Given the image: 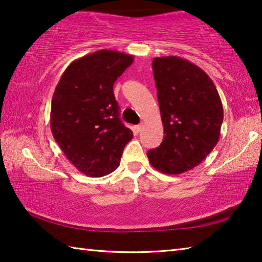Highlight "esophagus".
Segmentation results:
<instances>
[{"instance_id":"esophagus-1","label":"esophagus","mask_w":262,"mask_h":262,"mask_svg":"<svg viewBox=\"0 0 262 262\" xmlns=\"http://www.w3.org/2000/svg\"><path fill=\"white\" fill-rule=\"evenodd\" d=\"M142 129H143V125H137V126L135 127V130H136L137 133H140Z\"/></svg>"}]
</instances>
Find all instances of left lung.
<instances>
[{
  "label": "left lung",
  "mask_w": 262,
  "mask_h": 262,
  "mask_svg": "<svg viewBox=\"0 0 262 262\" xmlns=\"http://www.w3.org/2000/svg\"><path fill=\"white\" fill-rule=\"evenodd\" d=\"M152 70L165 136L147 156L162 173L180 174L198 166L215 148L223 105L211 78L188 60L155 57Z\"/></svg>",
  "instance_id": "8db88e82"
}]
</instances>
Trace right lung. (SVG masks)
Listing matches in <instances>:
<instances>
[{"instance_id":"obj_1","label":"right lung","mask_w":262,"mask_h":262,"mask_svg":"<svg viewBox=\"0 0 262 262\" xmlns=\"http://www.w3.org/2000/svg\"><path fill=\"white\" fill-rule=\"evenodd\" d=\"M134 57L100 50L73 61L52 98L51 130L68 161L89 177L112 173L133 132L119 118L113 94Z\"/></svg>"}]
</instances>
